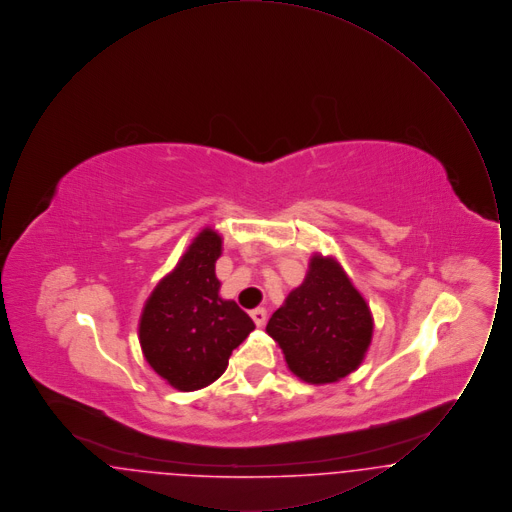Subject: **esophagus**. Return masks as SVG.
<instances>
[{"label": "esophagus", "mask_w": 512, "mask_h": 512, "mask_svg": "<svg viewBox=\"0 0 512 512\" xmlns=\"http://www.w3.org/2000/svg\"><path fill=\"white\" fill-rule=\"evenodd\" d=\"M249 315H251L253 322H255L257 326H263V324L267 322V311H265V309H253Z\"/></svg>", "instance_id": "1"}]
</instances>
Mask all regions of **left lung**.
<instances>
[{"label": "left lung", "mask_w": 512, "mask_h": 512, "mask_svg": "<svg viewBox=\"0 0 512 512\" xmlns=\"http://www.w3.org/2000/svg\"><path fill=\"white\" fill-rule=\"evenodd\" d=\"M267 332L295 376L332 384L361 365L372 340V315L340 265L315 255L305 282L270 317Z\"/></svg>", "instance_id": "left-lung-1"}]
</instances>
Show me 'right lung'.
<instances>
[{"label":"right lung","instance_id":"obj_1","mask_svg":"<svg viewBox=\"0 0 512 512\" xmlns=\"http://www.w3.org/2000/svg\"><path fill=\"white\" fill-rule=\"evenodd\" d=\"M220 249L217 232H199L142 313L140 343L147 363L176 390H199L215 382L232 351L255 328L234 301L220 299L215 274Z\"/></svg>","mask_w":512,"mask_h":512}]
</instances>
